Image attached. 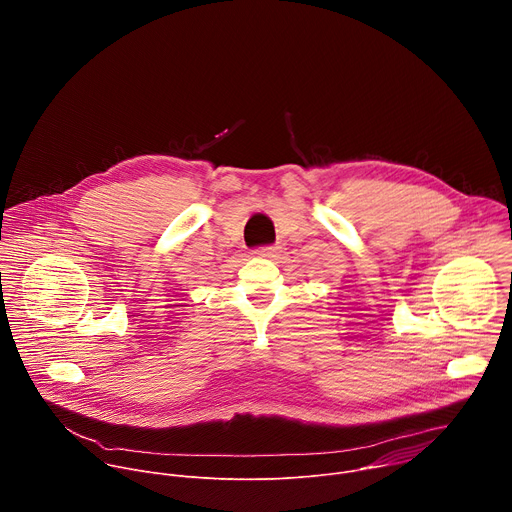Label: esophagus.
Returning <instances> with one entry per match:
<instances>
[{
	"mask_svg": "<svg viewBox=\"0 0 512 512\" xmlns=\"http://www.w3.org/2000/svg\"><path fill=\"white\" fill-rule=\"evenodd\" d=\"M253 253H255L257 257L271 259V257H275V255H277V247H257Z\"/></svg>",
	"mask_w": 512,
	"mask_h": 512,
	"instance_id": "1",
	"label": "esophagus"
}]
</instances>
